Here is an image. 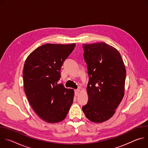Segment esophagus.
<instances>
[{
	"mask_svg": "<svg viewBox=\"0 0 148 148\" xmlns=\"http://www.w3.org/2000/svg\"><path fill=\"white\" fill-rule=\"evenodd\" d=\"M79 89L75 90V95L76 96H77V95H78V94H79Z\"/></svg>",
	"mask_w": 148,
	"mask_h": 148,
	"instance_id": "34e87169",
	"label": "esophagus"
}]
</instances>
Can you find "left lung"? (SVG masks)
<instances>
[{"instance_id": "1", "label": "left lung", "mask_w": 148, "mask_h": 148, "mask_svg": "<svg viewBox=\"0 0 148 148\" xmlns=\"http://www.w3.org/2000/svg\"><path fill=\"white\" fill-rule=\"evenodd\" d=\"M89 81L87 103L82 110L91 122L111 118L124 95L126 69L119 51L101 42L82 45Z\"/></svg>"}]
</instances>
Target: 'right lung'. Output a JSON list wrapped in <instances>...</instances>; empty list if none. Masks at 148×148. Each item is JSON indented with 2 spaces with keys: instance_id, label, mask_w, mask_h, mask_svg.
<instances>
[{
  "instance_id": "right-lung-1",
  "label": "right lung",
  "mask_w": 148,
  "mask_h": 148,
  "mask_svg": "<svg viewBox=\"0 0 148 148\" xmlns=\"http://www.w3.org/2000/svg\"><path fill=\"white\" fill-rule=\"evenodd\" d=\"M75 44L42 45L26 58L23 71L25 94L37 115L49 123L66 117L73 102L74 92L62 84L61 68Z\"/></svg>"
}]
</instances>
